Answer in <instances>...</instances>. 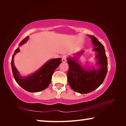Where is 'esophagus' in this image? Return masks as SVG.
Returning a JSON list of instances; mask_svg holds the SVG:
<instances>
[{
	"label": "esophagus",
	"instance_id": "1",
	"mask_svg": "<svg viewBox=\"0 0 126 126\" xmlns=\"http://www.w3.org/2000/svg\"><path fill=\"white\" fill-rule=\"evenodd\" d=\"M66 59H67V57H66L65 55H63V56L62 57V61L63 62H65L66 61Z\"/></svg>",
	"mask_w": 126,
	"mask_h": 126
}]
</instances>
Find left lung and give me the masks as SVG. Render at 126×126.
<instances>
[{
	"label": "left lung",
	"instance_id": "obj_1",
	"mask_svg": "<svg viewBox=\"0 0 126 126\" xmlns=\"http://www.w3.org/2000/svg\"><path fill=\"white\" fill-rule=\"evenodd\" d=\"M89 37L95 47L93 50L97 53L95 57L97 69L94 67L87 68L81 65L78 60L84 51L77 53L74 58H67L69 64L67 74L68 83L73 91L83 94L90 93L98 88L103 82L108 71L107 58L104 46L95 37Z\"/></svg>",
	"mask_w": 126,
	"mask_h": 126
}]
</instances>
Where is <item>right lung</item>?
Masks as SVG:
<instances>
[{
  "instance_id": "right-lung-1",
  "label": "right lung",
  "mask_w": 126,
  "mask_h": 126,
  "mask_svg": "<svg viewBox=\"0 0 126 126\" xmlns=\"http://www.w3.org/2000/svg\"><path fill=\"white\" fill-rule=\"evenodd\" d=\"M28 39L29 36H28L20 43L19 46L25 43ZM19 51V48L18 47L15 50L12 58L13 74L17 83L29 92H38L46 89L50 84L55 69L62 63V59L60 58L50 59L34 73L26 77H22L14 64V57Z\"/></svg>"
}]
</instances>
